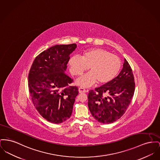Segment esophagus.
I'll return each instance as SVG.
<instances>
[{
	"instance_id": "1",
	"label": "esophagus",
	"mask_w": 160,
	"mask_h": 160,
	"mask_svg": "<svg viewBox=\"0 0 160 160\" xmlns=\"http://www.w3.org/2000/svg\"><path fill=\"white\" fill-rule=\"evenodd\" d=\"M78 91L80 93H85L86 92V89L83 88H78Z\"/></svg>"
}]
</instances>
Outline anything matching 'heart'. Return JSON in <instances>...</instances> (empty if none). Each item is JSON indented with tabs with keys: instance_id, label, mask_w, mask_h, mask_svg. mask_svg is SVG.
<instances>
[{
	"instance_id": "heart-1",
	"label": "heart",
	"mask_w": 160,
	"mask_h": 160,
	"mask_svg": "<svg viewBox=\"0 0 160 160\" xmlns=\"http://www.w3.org/2000/svg\"><path fill=\"white\" fill-rule=\"evenodd\" d=\"M68 65L73 75L82 74L89 66V72L78 78L76 83L80 86L89 87L98 82L104 84L111 82L118 74L122 62L118 57L102 48H91L84 51L82 57H71Z\"/></svg>"
}]
</instances>
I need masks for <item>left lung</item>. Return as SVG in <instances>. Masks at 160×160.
Wrapping results in <instances>:
<instances>
[{
    "label": "left lung",
    "instance_id": "1",
    "mask_svg": "<svg viewBox=\"0 0 160 160\" xmlns=\"http://www.w3.org/2000/svg\"><path fill=\"white\" fill-rule=\"evenodd\" d=\"M122 70L111 82L91 90L88 95V107L98 122L109 124L117 121L125 113L135 91L131 67L124 58Z\"/></svg>",
    "mask_w": 160,
    "mask_h": 160
}]
</instances>
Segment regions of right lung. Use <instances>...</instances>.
Instances as JSON below:
<instances>
[{"label": "right lung", "mask_w": 160, "mask_h": 160, "mask_svg": "<svg viewBox=\"0 0 160 160\" xmlns=\"http://www.w3.org/2000/svg\"><path fill=\"white\" fill-rule=\"evenodd\" d=\"M75 43L58 45L41 52L34 59L28 74L29 91L38 113L49 122L58 124L70 118L77 86L65 73Z\"/></svg>", "instance_id": "1"}]
</instances>
